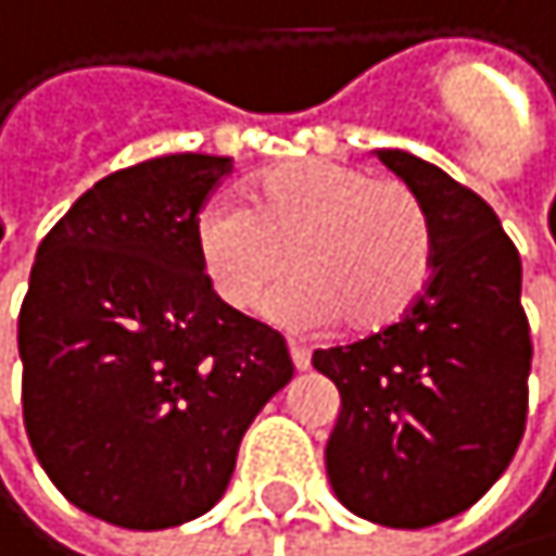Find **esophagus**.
<instances>
[{
	"label": "esophagus",
	"mask_w": 556,
	"mask_h": 556,
	"mask_svg": "<svg viewBox=\"0 0 556 556\" xmlns=\"http://www.w3.org/2000/svg\"><path fill=\"white\" fill-rule=\"evenodd\" d=\"M290 358H293V368H296V371H306V368H309V349H306V345L290 342Z\"/></svg>",
	"instance_id": "1"
}]
</instances>
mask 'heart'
<instances>
[{
  "mask_svg": "<svg viewBox=\"0 0 556 556\" xmlns=\"http://www.w3.org/2000/svg\"><path fill=\"white\" fill-rule=\"evenodd\" d=\"M194 253L233 313H260L293 273L276 313L296 326L342 319L349 332L397 323L427 290L433 227L401 178L336 159H293L260 172L247 207L214 201L194 220Z\"/></svg>",
  "mask_w": 556,
  "mask_h": 556,
  "instance_id": "1",
  "label": "heart"
}]
</instances>
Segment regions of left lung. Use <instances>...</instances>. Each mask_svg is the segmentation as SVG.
<instances>
[{"label":"left lung","instance_id":"left-lung-1","mask_svg":"<svg viewBox=\"0 0 556 556\" xmlns=\"http://www.w3.org/2000/svg\"><path fill=\"white\" fill-rule=\"evenodd\" d=\"M378 159L420 194L433 269L394 326L313 355L342 394L326 472L358 518L430 528L472 508L521 443L531 375L521 256L472 188L404 149Z\"/></svg>","mask_w":556,"mask_h":556}]
</instances>
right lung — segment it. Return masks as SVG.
Returning a JSON list of instances; mask_svg holds the SVG:
<instances>
[{
  "mask_svg": "<svg viewBox=\"0 0 556 556\" xmlns=\"http://www.w3.org/2000/svg\"><path fill=\"white\" fill-rule=\"evenodd\" d=\"M227 155L178 152L87 188L45 233L18 313L31 450L80 511L162 531L211 511L263 404L280 332L217 300L194 220Z\"/></svg>",
  "mask_w": 556,
  "mask_h": 556,
  "instance_id": "right-lung-1",
  "label": "right lung"
}]
</instances>
